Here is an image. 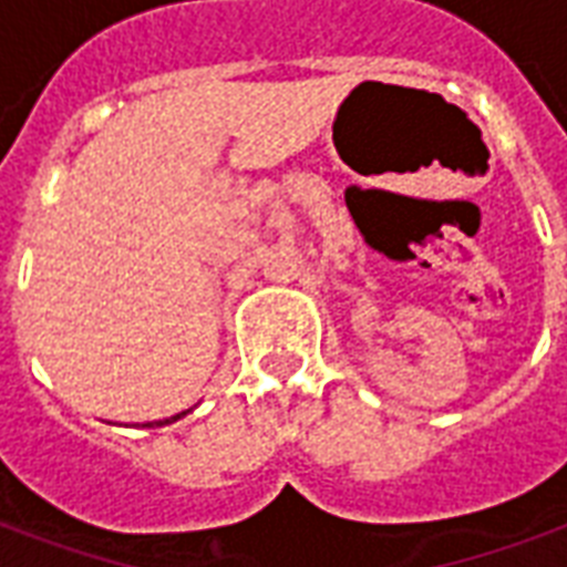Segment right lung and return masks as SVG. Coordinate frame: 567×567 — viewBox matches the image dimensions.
I'll return each mask as SVG.
<instances>
[{
    "label": "right lung",
    "mask_w": 567,
    "mask_h": 567,
    "mask_svg": "<svg viewBox=\"0 0 567 567\" xmlns=\"http://www.w3.org/2000/svg\"><path fill=\"white\" fill-rule=\"evenodd\" d=\"M190 412V409H188ZM188 412H179V414H173V417H164V421H155V423H146V426H167V423H176L179 421V417H185V414Z\"/></svg>",
    "instance_id": "obj_1"
}]
</instances>
